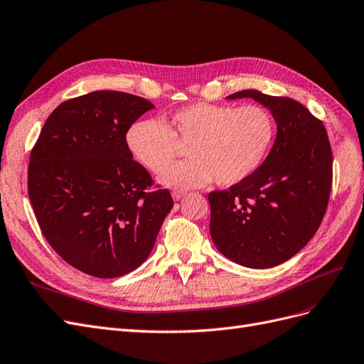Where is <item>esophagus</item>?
I'll use <instances>...</instances> for the list:
<instances>
[{
    "label": "esophagus",
    "mask_w": 364,
    "mask_h": 364,
    "mask_svg": "<svg viewBox=\"0 0 364 364\" xmlns=\"http://www.w3.org/2000/svg\"><path fill=\"white\" fill-rule=\"evenodd\" d=\"M185 194H186V191H182V190H173V193H171L174 200H181Z\"/></svg>",
    "instance_id": "34e87169"
}]
</instances>
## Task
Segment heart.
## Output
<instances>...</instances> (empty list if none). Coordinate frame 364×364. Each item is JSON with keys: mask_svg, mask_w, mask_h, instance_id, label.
<instances>
[{"mask_svg": "<svg viewBox=\"0 0 364 364\" xmlns=\"http://www.w3.org/2000/svg\"><path fill=\"white\" fill-rule=\"evenodd\" d=\"M277 135V121L259 105L194 103L171 114L167 123L141 119L127 132L129 150L144 167L161 173L178 154V144L190 145V161L161 176L176 188L214 182L232 186L246 181L266 161Z\"/></svg>", "mask_w": 364, "mask_h": 364, "instance_id": "1", "label": "heart"}]
</instances>
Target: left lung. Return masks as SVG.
Wrapping results in <instances>:
<instances>
[{
  "label": "left lung",
  "instance_id": "8db88e82",
  "mask_svg": "<svg viewBox=\"0 0 364 364\" xmlns=\"http://www.w3.org/2000/svg\"><path fill=\"white\" fill-rule=\"evenodd\" d=\"M270 109L278 135L250 178L208 194L215 247L241 266L267 269L290 259L321 226L333 186V151L317 117L290 97L240 91Z\"/></svg>",
  "mask_w": 364,
  "mask_h": 364
}]
</instances>
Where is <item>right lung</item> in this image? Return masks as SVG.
<instances>
[{
	"label": "right lung",
	"mask_w": 364,
	"mask_h": 364,
	"mask_svg": "<svg viewBox=\"0 0 364 364\" xmlns=\"http://www.w3.org/2000/svg\"><path fill=\"white\" fill-rule=\"evenodd\" d=\"M153 105L119 91H95L60 103L30 153L28 197L48 245L70 266L118 278L147 259L171 211L129 150L130 126Z\"/></svg>",
	"instance_id": "right-lung-1"
}]
</instances>
